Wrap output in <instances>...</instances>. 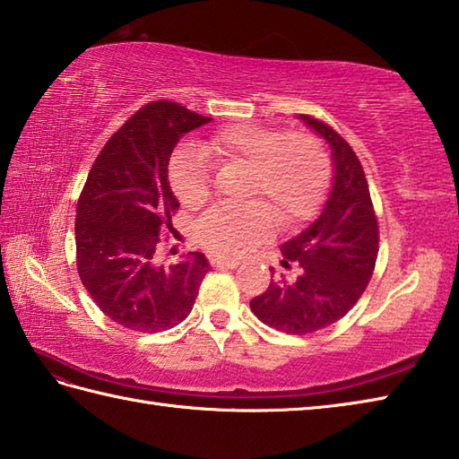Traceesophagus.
I'll return each instance as SVG.
<instances>
[{"label": "esophagus", "instance_id": "1", "mask_svg": "<svg viewBox=\"0 0 459 459\" xmlns=\"http://www.w3.org/2000/svg\"><path fill=\"white\" fill-rule=\"evenodd\" d=\"M210 264L213 269H236L239 265L238 259H226V257H212Z\"/></svg>", "mask_w": 459, "mask_h": 459}]
</instances>
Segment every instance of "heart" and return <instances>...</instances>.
Returning <instances> with one entry per match:
<instances>
[{
  "mask_svg": "<svg viewBox=\"0 0 459 459\" xmlns=\"http://www.w3.org/2000/svg\"><path fill=\"white\" fill-rule=\"evenodd\" d=\"M236 164L247 170L243 204H216L195 221V238L216 255L246 254L264 239L273 216L279 226L311 218L331 180V162L313 134L259 125H233L218 130L202 148L184 146L170 164V186L186 208H195L210 195V162Z\"/></svg>",
  "mask_w": 459,
  "mask_h": 459,
  "instance_id": "b5f03b06",
  "label": "heart"
}]
</instances>
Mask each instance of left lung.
<instances>
[{
    "label": "left lung",
    "mask_w": 459,
    "mask_h": 459,
    "mask_svg": "<svg viewBox=\"0 0 459 459\" xmlns=\"http://www.w3.org/2000/svg\"><path fill=\"white\" fill-rule=\"evenodd\" d=\"M331 146L329 198L315 221L281 246L285 269L265 293L249 301L261 323L287 334H307L342 319L367 289L378 255V221L360 160L347 140L308 115H299Z\"/></svg>",
    "instance_id": "8db88e82"
}]
</instances>
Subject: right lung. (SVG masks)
Listing matches in <instances>:
<instances>
[{
  "label": "right lung",
  "mask_w": 459,
  "mask_h": 459,
  "mask_svg": "<svg viewBox=\"0 0 459 459\" xmlns=\"http://www.w3.org/2000/svg\"><path fill=\"white\" fill-rule=\"evenodd\" d=\"M210 120L154 100L110 136L91 168L74 221L77 269L92 301L125 329L160 333L182 323L210 271L198 251L168 267L156 261L160 233L172 231L180 205L168 162L178 140Z\"/></svg>",
  "instance_id": "obj_1"
}]
</instances>
